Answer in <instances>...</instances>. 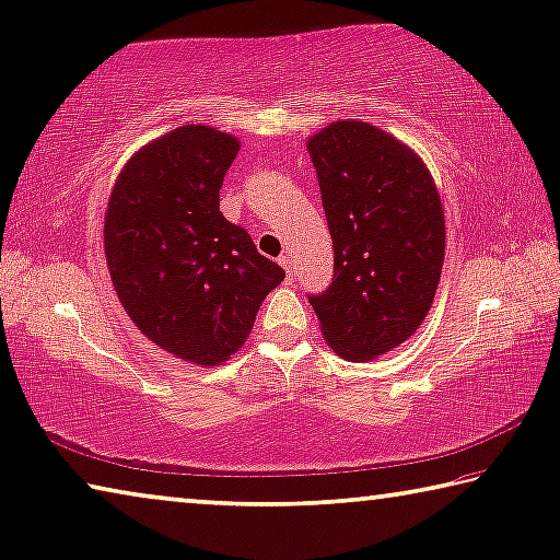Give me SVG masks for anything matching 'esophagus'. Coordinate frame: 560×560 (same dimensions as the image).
Instances as JSON below:
<instances>
[{
    "label": "esophagus",
    "mask_w": 560,
    "mask_h": 560,
    "mask_svg": "<svg viewBox=\"0 0 560 560\" xmlns=\"http://www.w3.org/2000/svg\"><path fill=\"white\" fill-rule=\"evenodd\" d=\"M279 264L283 266V269H287V279H289V281H294V277H296V271H294V259H291L289 254H283L281 259H279Z\"/></svg>",
    "instance_id": "obj_1"
}]
</instances>
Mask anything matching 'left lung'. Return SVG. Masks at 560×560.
I'll list each match as a JSON object with an SVG mask.
<instances>
[{
	"mask_svg": "<svg viewBox=\"0 0 560 560\" xmlns=\"http://www.w3.org/2000/svg\"><path fill=\"white\" fill-rule=\"evenodd\" d=\"M334 279L308 296L331 349L371 361L404 343L436 296L446 221L429 168L396 137L334 121L308 139Z\"/></svg>",
	"mask_w": 560,
	"mask_h": 560,
	"instance_id": "1",
	"label": "left lung"
}]
</instances>
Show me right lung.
Segmentation results:
<instances>
[{
  "label": "right lung",
  "instance_id": "add662e5",
  "mask_svg": "<svg viewBox=\"0 0 560 560\" xmlns=\"http://www.w3.org/2000/svg\"><path fill=\"white\" fill-rule=\"evenodd\" d=\"M236 154V137L186 124L129 159L106 207L104 254L124 312L197 366L242 349L261 301L287 277L219 211Z\"/></svg>",
  "mask_w": 560,
  "mask_h": 560
}]
</instances>
